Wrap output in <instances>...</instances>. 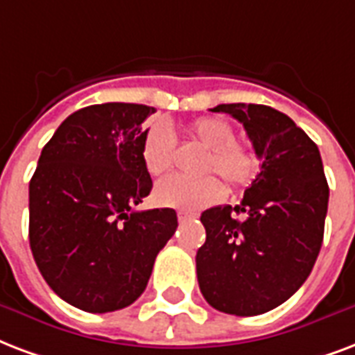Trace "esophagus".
<instances>
[{
    "mask_svg": "<svg viewBox=\"0 0 355 355\" xmlns=\"http://www.w3.org/2000/svg\"><path fill=\"white\" fill-rule=\"evenodd\" d=\"M177 218L180 223H184V221H188V220H193V214H188V212H178L177 214Z\"/></svg>",
    "mask_w": 355,
    "mask_h": 355,
    "instance_id": "34e87169",
    "label": "esophagus"
}]
</instances>
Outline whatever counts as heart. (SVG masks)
Returning a JSON list of instances; mask_svg holds the SVG:
<instances>
[{
	"instance_id": "heart-1",
	"label": "heart",
	"mask_w": 355,
	"mask_h": 355,
	"mask_svg": "<svg viewBox=\"0 0 355 355\" xmlns=\"http://www.w3.org/2000/svg\"><path fill=\"white\" fill-rule=\"evenodd\" d=\"M189 137L207 148L201 173L207 177L188 178L180 175L164 178L154 189L159 207L180 212H199L225 197V186L208 173H218L232 189L248 188L259 175L261 158L255 147L236 139L231 123L220 117L196 119L188 126ZM177 141L169 126L154 123L145 130L141 143L143 166L153 177H162L173 167Z\"/></svg>"
}]
</instances>
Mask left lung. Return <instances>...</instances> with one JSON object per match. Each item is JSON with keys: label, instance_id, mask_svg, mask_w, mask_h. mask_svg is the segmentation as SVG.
I'll return each mask as SVG.
<instances>
[{"label": "left lung", "instance_id": "obj_1", "mask_svg": "<svg viewBox=\"0 0 355 355\" xmlns=\"http://www.w3.org/2000/svg\"><path fill=\"white\" fill-rule=\"evenodd\" d=\"M212 112L243 124L262 166L240 205L201 214L207 242L196 257L199 288L221 313L262 315L286 302L315 266L328 180L315 141L285 113L261 104H220Z\"/></svg>", "mask_w": 355, "mask_h": 355}]
</instances>
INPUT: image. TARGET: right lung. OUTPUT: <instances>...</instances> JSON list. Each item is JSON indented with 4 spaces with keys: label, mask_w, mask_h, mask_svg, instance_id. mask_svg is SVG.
Returning a JSON list of instances; mask_svg holds the SVG:
<instances>
[{
    "label": "right lung",
    "mask_w": 355,
    "mask_h": 355,
    "mask_svg": "<svg viewBox=\"0 0 355 355\" xmlns=\"http://www.w3.org/2000/svg\"><path fill=\"white\" fill-rule=\"evenodd\" d=\"M143 104L87 105L64 119L29 182V245L64 302L112 313L141 296L177 231L173 208L134 210L150 193L143 166Z\"/></svg>",
    "instance_id": "1"
}]
</instances>
